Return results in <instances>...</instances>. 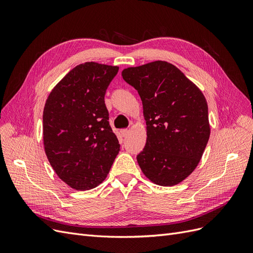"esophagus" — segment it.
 <instances>
[{
	"mask_svg": "<svg viewBox=\"0 0 253 253\" xmlns=\"http://www.w3.org/2000/svg\"><path fill=\"white\" fill-rule=\"evenodd\" d=\"M127 133H128V131H127L126 128H124V129H121V131H120V134H121V136H122V137L126 136V134H127Z\"/></svg>",
	"mask_w": 253,
	"mask_h": 253,
	"instance_id": "1",
	"label": "esophagus"
}]
</instances>
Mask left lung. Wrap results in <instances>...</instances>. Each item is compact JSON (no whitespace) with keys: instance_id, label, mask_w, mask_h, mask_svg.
Instances as JSON below:
<instances>
[{"instance_id":"1","label":"left lung","mask_w":253,"mask_h":253,"mask_svg":"<svg viewBox=\"0 0 253 253\" xmlns=\"http://www.w3.org/2000/svg\"><path fill=\"white\" fill-rule=\"evenodd\" d=\"M121 75L142 101L148 136L137 155L142 173L156 185H177L195 170L209 140L204 94L166 61L127 67Z\"/></svg>"}]
</instances>
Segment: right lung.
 Instances as JSON below:
<instances>
[{"instance_id":"obj_1","label":"right lung","mask_w":253,"mask_h":253,"mask_svg":"<svg viewBox=\"0 0 253 253\" xmlns=\"http://www.w3.org/2000/svg\"><path fill=\"white\" fill-rule=\"evenodd\" d=\"M119 67L85 62L52 88L43 111L45 154L66 185L96 188L120 150L109 122L104 95Z\"/></svg>"}]
</instances>
